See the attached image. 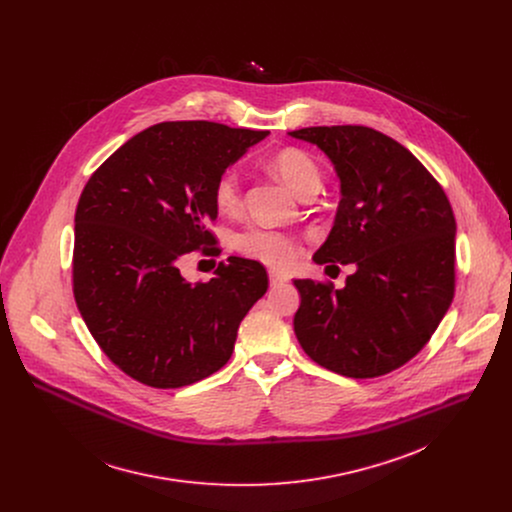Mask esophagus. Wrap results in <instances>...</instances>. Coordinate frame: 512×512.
I'll use <instances>...</instances> for the list:
<instances>
[{
    "label": "esophagus",
    "mask_w": 512,
    "mask_h": 512,
    "mask_svg": "<svg viewBox=\"0 0 512 512\" xmlns=\"http://www.w3.org/2000/svg\"><path fill=\"white\" fill-rule=\"evenodd\" d=\"M268 276H270V284H272V286H278V284H286V282H288V276H286L284 272H280V270H270Z\"/></svg>",
    "instance_id": "obj_1"
}]
</instances>
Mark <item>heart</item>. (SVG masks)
Wrapping results in <instances>:
<instances>
[{"mask_svg": "<svg viewBox=\"0 0 512 512\" xmlns=\"http://www.w3.org/2000/svg\"><path fill=\"white\" fill-rule=\"evenodd\" d=\"M274 171L280 179L292 189L299 197L309 187H319L321 175L315 161L301 149H284L280 151L274 161ZM215 201L222 213H234L242 205V181L238 171L228 169L224 171L215 185ZM236 246L244 254L258 258L262 262L274 266H286L295 258V242L292 236L264 228V226H250L236 236Z\"/></svg>", "mask_w": 512, "mask_h": 512, "instance_id": "heart-1", "label": "heart"}]
</instances>
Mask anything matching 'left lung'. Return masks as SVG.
Instances as JSON below:
<instances>
[{
  "label": "left lung",
  "mask_w": 512,
  "mask_h": 512,
  "mask_svg": "<svg viewBox=\"0 0 512 512\" xmlns=\"http://www.w3.org/2000/svg\"><path fill=\"white\" fill-rule=\"evenodd\" d=\"M319 147L341 201L315 264H353L345 288L293 280L305 355L351 378H374L416 357L455 288V217L430 171L396 140L365 126L288 132ZM337 268V266H335Z\"/></svg>",
  "instance_id": "1"
}]
</instances>
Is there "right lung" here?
Masks as SVG:
<instances>
[{"instance_id": "obj_1", "label": "right lung", "mask_w": 512, "mask_h": 512, "mask_svg": "<svg viewBox=\"0 0 512 512\" xmlns=\"http://www.w3.org/2000/svg\"><path fill=\"white\" fill-rule=\"evenodd\" d=\"M268 132L161 122L88 179L74 215V299L106 357L153 388L199 382L228 363L238 325L268 290L256 260L230 256L209 282L181 256L215 244V185Z\"/></svg>"}]
</instances>
